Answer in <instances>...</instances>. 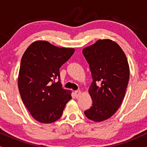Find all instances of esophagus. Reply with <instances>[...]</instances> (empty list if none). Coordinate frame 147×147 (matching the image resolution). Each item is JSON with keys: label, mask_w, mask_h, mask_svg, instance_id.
Returning <instances> with one entry per match:
<instances>
[{"label": "esophagus", "mask_w": 147, "mask_h": 147, "mask_svg": "<svg viewBox=\"0 0 147 147\" xmlns=\"http://www.w3.org/2000/svg\"><path fill=\"white\" fill-rule=\"evenodd\" d=\"M75 94L76 98H78L79 96V95H80V94H81V91H80V90H77V91H75Z\"/></svg>", "instance_id": "34e87169"}]
</instances>
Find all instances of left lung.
I'll use <instances>...</instances> for the list:
<instances>
[{
	"label": "left lung",
	"mask_w": 147,
	"mask_h": 147,
	"mask_svg": "<svg viewBox=\"0 0 147 147\" xmlns=\"http://www.w3.org/2000/svg\"><path fill=\"white\" fill-rule=\"evenodd\" d=\"M83 54L92 77L89 88L92 105L84 114L91 121H103L116 113L125 97L129 79L127 57L110 40H98L85 48Z\"/></svg>",
	"instance_id": "left-lung-1"
}]
</instances>
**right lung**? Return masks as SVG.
Wrapping results in <instances>:
<instances>
[{
    "mask_svg": "<svg viewBox=\"0 0 147 147\" xmlns=\"http://www.w3.org/2000/svg\"><path fill=\"white\" fill-rule=\"evenodd\" d=\"M74 52V49L36 41L23 54L18 81L19 92L26 109L40 123L57 121L72 98L70 91L61 87L59 68Z\"/></svg>",
    "mask_w": 147,
    "mask_h": 147,
    "instance_id": "right-lung-1",
    "label": "right lung"
}]
</instances>
